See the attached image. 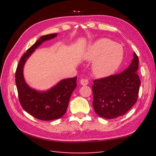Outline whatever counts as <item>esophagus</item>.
Instances as JSON below:
<instances>
[{
  "label": "esophagus",
  "instance_id": "1",
  "mask_svg": "<svg viewBox=\"0 0 156 156\" xmlns=\"http://www.w3.org/2000/svg\"><path fill=\"white\" fill-rule=\"evenodd\" d=\"M80 82V84H82V85H83V86L87 85L88 83H89L88 80H86V79H81Z\"/></svg>",
  "mask_w": 156,
  "mask_h": 156
}]
</instances>
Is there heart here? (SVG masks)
I'll list each match as a JSON object with an SVG mask.
<instances>
[{
  "label": "heart",
  "instance_id": "1",
  "mask_svg": "<svg viewBox=\"0 0 156 156\" xmlns=\"http://www.w3.org/2000/svg\"><path fill=\"white\" fill-rule=\"evenodd\" d=\"M88 60H95L94 72L99 77L112 74L120 67L124 58L123 47L109 38H100L89 47L84 55Z\"/></svg>",
  "mask_w": 156,
  "mask_h": 156
}]
</instances>
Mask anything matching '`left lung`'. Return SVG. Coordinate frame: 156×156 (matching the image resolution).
I'll return each instance as SVG.
<instances>
[{
    "label": "left lung",
    "instance_id": "1",
    "mask_svg": "<svg viewBox=\"0 0 156 156\" xmlns=\"http://www.w3.org/2000/svg\"><path fill=\"white\" fill-rule=\"evenodd\" d=\"M138 57L133 53L129 67L118 74L94 80L93 107L100 117L112 119L122 115L137 102L140 80Z\"/></svg>",
    "mask_w": 156,
    "mask_h": 156
}]
</instances>
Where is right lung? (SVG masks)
Masks as SVG:
<instances>
[{
  "mask_svg": "<svg viewBox=\"0 0 156 156\" xmlns=\"http://www.w3.org/2000/svg\"><path fill=\"white\" fill-rule=\"evenodd\" d=\"M56 36L57 34H51L41 36L21 57L15 73L21 106L33 117L41 120H52L61 118L67 112L71 95L77 86L76 76L61 80L48 91L39 92L31 89L23 78V67L29 56L43 42Z\"/></svg>",
  "mask_w": 156,
  "mask_h": 156,
  "instance_id": "add662e5",
  "label": "right lung"
}]
</instances>
